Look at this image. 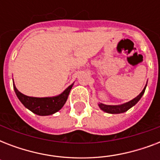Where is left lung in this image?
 Masks as SVG:
<instances>
[{
  "label": "left lung",
  "instance_id": "1",
  "mask_svg": "<svg viewBox=\"0 0 160 160\" xmlns=\"http://www.w3.org/2000/svg\"><path fill=\"white\" fill-rule=\"evenodd\" d=\"M145 88H146V85L145 87L144 88V90H142V92L139 94L137 97H135L134 99H133L132 100L129 101V102L124 103L123 105H104L102 103H100L99 104V107L100 109H102L103 111L106 112V113H109V114H120V113H124V112L127 111L128 109H129L131 107H133L134 105H135L138 103L141 97L144 95V91H145Z\"/></svg>",
  "mask_w": 160,
  "mask_h": 160
}]
</instances>
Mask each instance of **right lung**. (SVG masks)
Returning <instances> with one entry per match:
<instances>
[{
	"label": "right lung",
	"instance_id": "right-lung-1",
	"mask_svg": "<svg viewBox=\"0 0 160 160\" xmlns=\"http://www.w3.org/2000/svg\"><path fill=\"white\" fill-rule=\"evenodd\" d=\"M73 86L70 85L66 90L60 95L53 97H45V98H37L31 97L27 95H23L17 89L13 81L14 90L16 94V96L18 97L23 105L28 109H30L34 114L38 115H51L55 114V112L59 111L66 102L68 99L70 91Z\"/></svg>",
	"mask_w": 160,
	"mask_h": 160
}]
</instances>
